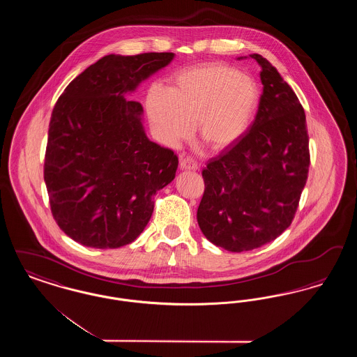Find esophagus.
Listing matches in <instances>:
<instances>
[{
  "label": "esophagus",
  "mask_w": 357,
  "mask_h": 357,
  "mask_svg": "<svg viewBox=\"0 0 357 357\" xmlns=\"http://www.w3.org/2000/svg\"><path fill=\"white\" fill-rule=\"evenodd\" d=\"M179 169L182 171H195L199 169V166L197 165V162H194L190 158H181Z\"/></svg>",
  "instance_id": "esophagus-1"
}]
</instances>
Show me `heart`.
<instances>
[{"instance_id": "heart-1", "label": "heart", "mask_w": 357, "mask_h": 357, "mask_svg": "<svg viewBox=\"0 0 357 357\" xmlns=\"http://www.w3.org/2000/svg\"><path fill=\"white\" fill-rule=\"evenodd\" d=\"M259 102L255 77L221 64H204L181 72L169 91L153 88L147 116L156 137L176 147L191 134L214 151L238 143L249 130Z\"/></svg>"}]
</instances>
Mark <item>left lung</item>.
<instances>
[{"label": "left lung", "instance_id": "left-lung-1", "mask_svg": "<svg viewBox=\"0 0 357 357\" xmlns=\"http://www.w3.org/2000/svg\"><path fill=\"white\" fill-rule=\"evenodd\" d=\"M264 85L249 131L202 171L197 220L204 237L227 252L272 242L291 223L309 170L305 112L296 93L261 54Z\"/></svg>", "mask_w": 357, "mask_h": 357}]
</instances>
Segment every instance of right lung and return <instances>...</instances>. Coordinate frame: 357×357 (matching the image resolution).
I'll list each match as a JSON object with an SVG mask.
<instances>
[{
    "label": "right lung",
    "instance_id": "right-lung-1",
    "mask_svg": "<svg viewBox=\"0 0 357 357\" xmlns=\"http://www.w3.org/2000/svg\"><path fill=\"white\" fill-rule=\"evenodd\" d=\"M174 57L107 54L53 108L44 166L52 214L86 248L135 241L153 215V195L175 178L178 156L149 139L142 104L127 99Z\"/></svg>",
    "mask_w": 357,
    "mask_h": 357
}]
</instances>
